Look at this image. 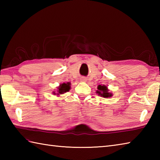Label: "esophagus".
Instances as JSON below:
<instances>
[{
  "instance_id": "34e87169",
  "label": "esophagus",
  "mask_w": 160,
  "mask_h": 160,
  "mask_svg": "<svg viewBox=\"0 0 160 160\" xmlns=\"http://www.w3.org/2000/svg\"><path fill=\"white\" fill-rule=\"evenodd\" d=\"M80 81L81 82H86L87 81V78H82L80 79Z\"/></svg>"
}]
</instances>
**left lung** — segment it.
Returning a JSON list of instances; mask_svg holds the SVG:
<instances>
[{"label": "left lung", "mask_w": 160, "mask_h": 160, "mask_svg": "<svg viewBox=\"0 0 160 160\" xmlns=\"http://www.w3.org/2000/svg\"><path fill=\"white\" fill-rule=\"evenodd\" d=\"M96 93H98V96L102 97L104 98H111L113 96V93L109 92V89H108L107 86L104 85H100L98 86V90L96 91Z\"/></svg>", "instance_id": "left-lung-1"}]
</instances>
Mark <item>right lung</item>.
Listing matches in <instances>:
<instances>
[{"label": "right lung", "mask_w": 160, "mask_h": 160, "mask_svg": "<svg viewBox=\"0 0 160 160\" xmlns=\"http://www.w3.org/2000/svg\"><path fill=\"white\" fill-rule=\"evenodd\" d=\"M71 89V83L70 82H67V83H62L60 84V85L57 87L56 91H53V94L55 96H60V95H62L65 93L66 92L69 91Z\"/></svg>", "instance_id": "add662e5"}]
</instances>
